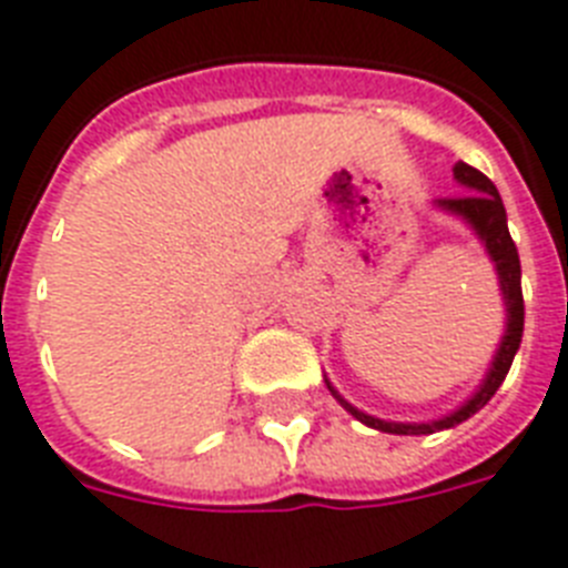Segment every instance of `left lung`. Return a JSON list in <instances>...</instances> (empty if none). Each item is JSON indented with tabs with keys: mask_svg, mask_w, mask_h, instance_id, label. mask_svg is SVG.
Returning <instances> with one entry per match:
<instances>
[{
	"mask_svg": "<svg viewBox=\"0 0 568 568\" xmlns=\"http://www.w3.org/2000/svg\"><path fill=\"white\" fill-rule=\"evenodd\" d=\"M455 179L460 184L471 190L466 196H455V199H439L437 205L446 207L452 213H460L466 222H469L471 229L478 231V237L484 240V246H487L489 257L496 261L498 270V281H501V290H505V302H507V334L501 339V348H498L496 361H493V369H489L487 381L480 384V389L475 396L466 402L460 410H455L446 419L437 422H422V425H405V422H384L375 419L369 413H361L357 407H352L346 398L337 396V389H328L337 396V402L346 407L355 419H361L363 425H369V428H378L384 434H434V430L443 428H455L464 419H469L471 413H478L480 407L487 405L489 398L496 396V389L501 387V381L507 378V372H510V363L516 357V348L521 343V328H525V298H521V266H519V252H516V243L510 237V231H507V213H505V202L498 196L496 184L484 175L480 170L469 166V163L457 161L455 163Z\"/></svg>",
	"mask_w": 568,
	"mask_h": 568,
	"instance_id": "obj_1",
	"label": "left lung"
}]
</instances>
